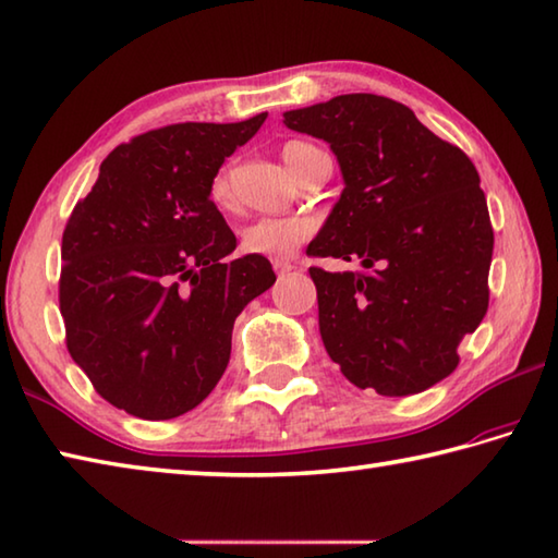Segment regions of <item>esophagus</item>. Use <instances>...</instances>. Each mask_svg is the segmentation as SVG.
Masks as SVG:
<instances>
[{
	"label": "esophagus",
	"mask_w": 558,
	"mask_h": 558,
	"mask_svg": "<svg viewBox=\"0 0 558 558\" xmlns=\"http://www.w3.org/2000/svg\"><path fill=\"white\" fill-rule=\"evenodd\" d=\"M271 265H275V271H277V275L279 277H283V275H289V271L293 269V265H291V262L289 259H271Z\"/></svg>",
	"instance_id": "1"
}]
</instances>
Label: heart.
Here are the masks:
<instances>
[{"mask_svg":"<svg viewBox=\"0 0 558 558\" xmlns=\"http://www.w3.org/2000/svg\"><path fill=\"white\" fill-rule=\"evenodd\" d=\"M318 150L313 148L311 143L291 141L283 145V160H287L289 170L293 174H301L303 165L308 162V157ZM211 198L214 204L220 208L233 206V177L230 170H220L211 184ZM313 233V226L303 218H257L252 220L250 226L243 228L240 233V250L247 252V255H265V257H289L291 252L308 240Z\"/></svg>","mask_w":558,"mask_h":558,"instance_id":"heart-1","label":"heart"}]
</instances>
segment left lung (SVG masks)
Wrapping results in <instances>:
<instances>
[{
    "label": "left lung",
    "mask_w": 558,
    "mask_h": 558,
    "mask_svg": "<svg viewBox=\"0 0 558 558\" xmlns=\"http://www.w3.org/2000/svg\"><path fill=\"white\" fill-rule=\"evenodd\" d=\"M283 123L328 141L344 177L308 255L364 265L308 269L330 360L381 396L442 381L488 311L493 226L474 162L378 94H342Z\"/></svg>",
    "instance_id": "8db88e82"
}]
</instances>
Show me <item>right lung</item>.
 <instances>
[{
  "label": "right lung",
  "instance_id": "1",
  "mask_svg": "<svg viewBox=\"0 0 558 558\" xmlns=\"http://www.w3.org/2000/svg\"><path fill=\"white\" fill-rule=\"evenodd\" d=\"M172 123L121 143L62 233L60 313L72 360L104 401L170 420L214 391L233 323L277 281L211 202L226 157L265 123Z\"/></svg>",
  "mask_w": 558,
  "mask_h": 558
}]
</instances>
